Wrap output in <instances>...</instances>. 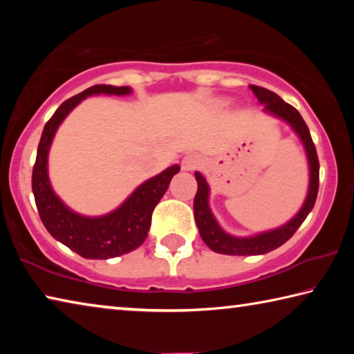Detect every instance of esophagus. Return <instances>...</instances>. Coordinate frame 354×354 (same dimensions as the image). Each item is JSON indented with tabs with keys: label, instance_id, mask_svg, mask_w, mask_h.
I'll return each mask as SVG.
<instances>
[{
	"label": "esophagus",
	"instance_id": "1",
	"mask_svg": "<svg viewBox=\"0 0 354 354\" xmlns=\"http://www.w3.org/2000/svg\"><path fill=\"white\" fill-rule=\"evenodd\" d=\"M201 165H203V160L200 156H196V154H187L181 162V167L184 171H194L196 169H200Z\"/></svg>",
	"mask_w": 354,
	"mask_h": 354
}]
</instances>
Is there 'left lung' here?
<instances>
[{
    "label": "left lung",
    "instance_id": "left-lung-1",
    "mask_svg": "<svg viewBox=\"0 0 354 354\" xmlns=\"http://www.w3.org/2000/svg\"><path fill=\"white\" fill-rule=\"evenodd\" d=\"M251 91L256 95V98L263 106V112L268 113L274 118L283 120L284 123L289 124L293 133L298 136L299 142L303 143L304 153H306L308 167H309V185L306 198L303 201V206L299 211L293 215V217L286 221L284 225L273 230L257 232L253 236H232L226 232L223 227L215 218V215L209 206V195H211V189L206 178L201 175L200 171H195V179L198 183V190H196L195 200H194V215L196 226H198L200 236L209 248L215 253L220 254H230V256H256V254H266L268 251L277 250L281 245L286 243L289 239L295 234V231L306 217L309 212L313 211L315 205L317 194H319V158H317V151L314 147V142L310 139V133L308 129V124L304 123L303 117L295 107L287 104L286 101L281 100L277 93L263 87L250 86Z\"/></svg>",
    "mask_w": 354,
    "mask_h": 354
}]
</instances>
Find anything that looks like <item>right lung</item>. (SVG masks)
<instances>
[{
	"label": "right lung",
	"mask_w": 354,
	"mask_h": 354,
	"mask_svg": "<svg viewBox=\"0 0 354 354\" xmlns=\"http://www.w3.org/2000/svg\"><path fill=\"white\" fill-rule=\"evenodd\" d=\"M131 93L133 88L127 86L115 87L101 84L88 87L87 91L68 98L57 107V111L46 122L39 142L32 170V194L41 223L56 241L86 259H111L139 248L148 236L156 205L169 189L171 178L181 169L175 164L159 175L147 179L117 209L98 217L75 212L53 190L48 176V154L56 131L65 117L82 100L92 95L124 97Z\"/></svg>",
	"instance_id": "1"
}]
</instances>
